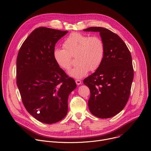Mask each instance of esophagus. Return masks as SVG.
<instances>
[{"instance_id":"1","label":"esophagus","mask_w":151,"mask_h":151,"mask_svg":"<svg viewBox=\"0 0 151 151\" xmlns=\"http://www.w3.org/2000/svg\"><path fill=\"white\" fill-rule=\"evenodd\" d=\"M75 82H76L77 85H80L81 84V80H80V79H76Z\"/></svg>"}]
</instances>
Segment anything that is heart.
<instances>
[{
    "label": "heart",
    "instance_id": "heart-1",
    "mask_svg": "<svg viewBox=\"0 0 151 151\" xmlns=\"http://www.w3.org/2000/svg\"><path fill=\"white\" fill-rule=\"evenodd\" d=\"M64 49L55 48L53 57L57 65L64 70H68L72 65V57H75L76 65L68 72L72 77L81 78L89 71L99 68L104 58L105 45L98 36L90 37L74 32L64 41Z\"/></svg>",
    "mask_w": 151,
    "mask_h": 151
}]
</instances>
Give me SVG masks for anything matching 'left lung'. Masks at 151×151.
Instances as JSON below:
<instances>
[{"mask_svg": "<svg viewBox=\"0 0 151 151\" xmlns=\"http://www.w3.org/2000/svg\"><path fill=\"white\" fill-rule=\"evenodd\" d=\"M84 31L99 32L105 45L101 65L83 81L90 91L88 108L97 117L110 118L120 113L129 99L134 78L131 55L122 39L110 30L90 27Z\"/></svg>", "mask_w": 151, "mask_h": 151, "instance_id": "obj_1", "label": "left lung"}]
</instances>
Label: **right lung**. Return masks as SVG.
<instances>
[{"label": "right lung", "mask_w": 151, "mask_h": 151, "mask_svg": "<svg viewBox=\"0 0 151 151\" xmlns=\"http://www.w3.org/2000/svg\"><path fill=\"white\" fill-rule=\"evenodd\" d=\"M67 32L39 27L24 40L17 55L16 83L22 102L31 115L47 124L66 116L68 96L76 87L53 57L55 44Z\"/></svg>", "instance_id": "1"}]
</instances>
